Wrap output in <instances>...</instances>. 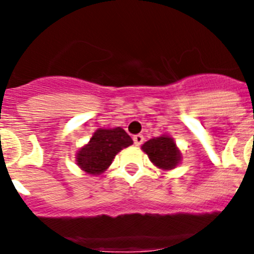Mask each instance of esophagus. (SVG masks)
Returning <instances> with one entry per match:
<instances>
[{
    "mask_svg": "<svg viewBox=\"0 0 254 254\" xmlns=\"http://www.w3.org/2000/svg\"><path fill=\"white\" fill-rule=\"evenodd\" d=\"M143 140H145V138H143L142 134H134L133 136V143L136 146H140L141 143L143 142Z\"/></svg>",
    "mask_w": 254,
    "mask_h": 254,
    "instance_id": "1",
    "label": "esophagus"
}]
</instances>
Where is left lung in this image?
<instances>
[{"label":"left lung","mask_w":254,"mask_h":254,"mask_svg":"<svg viewBox=\"0 0 254 254\" xmlns=\"http://www.w3.org/2000/svg\"><path fill=\"white\" fill-rule=\"evenodd\" d=\"M142 150L149 155L151 163L161 169H173L181 160V152L173 138L161 136L149 140L142 145Z\"/></svg>","instance_id":"8db88e82"}]
</instances>
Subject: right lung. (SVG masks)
<instances>
[{"label":"right lung","mask_w":254,"mask_h":254,"mask_svg":"<svg viewBox=\"0 0 254 254\" xmlns=\"http://www.w3.org/2000/svg\"><path fill=\"white\" fill-rule=\"evenodd\" d=\"M129 134L117 127L113 129H98L94 132L90 142L77 154L78 167L89 174H100L113 161L114 156L125 147L132 145Z\"/></svg>","instance_id":"add662e5"}]
</instances>
